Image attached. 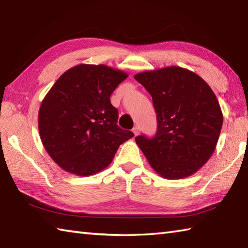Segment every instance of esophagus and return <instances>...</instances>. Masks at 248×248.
<instances>
[{
  "mask_svg": "<svg viewBox=\"0 0 248 248\" xmlns=\"http://www.w3.org/2000/svg\"><path fill=\"white\" fill-rule=\"evenodd\" d=\"M133 133H134V135L136 136V135H138L139 133H140V129H139V127H135V128H133Z\"/></svg>",
  "mask_w": 248,
  "mask_h": 248,
  "instance_id": "esophagus-1",
  "label": "esophagus"
}]
</instances>
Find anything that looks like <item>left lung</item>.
Here are the masks:
<instances>
[{
	"label": "left lung",
	"mask_w": 248,
	"mask_h": 248,
	"mask_svg": "<svg viewBox=\"0 0 248 248\" xmlns=\"http://www.w3.org/2000/svg\"><path fill=\"white\" fill-rule=\"evenodd\" d=\"M134 78L151 94L157 119L155 138L136 136V144L161 177L192 176L211 157L222 130L217 96L198 75L178 66Z\"/></svg>",
	"instance_id": "1"
}]
</instances>
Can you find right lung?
Returning <instances> with one entry per match:
<instances>
[{
    "instance_id": "right-lung-1",
    "label": "right lung",
    "mask_w": 248,
    "mask_h": 248,
    "mask_svg": "<svg viewBox=\"0 0 248 248\" xmlns=\"http://www.w3.org/2000/svg\"><path fill=\"white\" fill-rule=\"evenodd\" d=\"M128 78L107 65L81 64L62 73L41 102L38 129L57 165L77 176L108 167L119 146L134 134L117 125L110 94Z\"/></svg>"
}]
</instances>
